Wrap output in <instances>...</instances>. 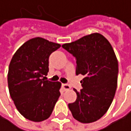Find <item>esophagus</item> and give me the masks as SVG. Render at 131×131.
Segmentation results:
<instances>
[{
  "label": "esophagus",
  "mask_w": 131,
  "mask_h": 131,
  "mask_svg": "<svg viewBox=\"0 0 131 131\" xmlns=\"http://www.w3.org/2000/svg\"><path fill=\"white\" fill-rule=\"evenodd\" d=\"M62 88L64 91H66V90H69L71 89V86L68 84H62Z\"/></svg>",
  "instance_id": "esophagus-1"
}]
</instances>
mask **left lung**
Wrapping results in <instances>:
<instances>
[{"label": "left lung", "mask_w": 131, "mask_h": 131, "mask_svg": "<svg viewBox=\"0 0 131 131\" xmlns=\"http://www.w3.org/2000/svg\"><path fill=\"white\" fill-rule=\"evenodd\" d=\"M62 47L76 58V75L82 74V89L68 104L73 117L82 123L98 120L107 112L117 88L118 60L110 42L93 33Z\"/></svg>", "instance_id": "left-lung-1"}]
</instances>
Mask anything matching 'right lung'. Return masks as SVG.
I'll return each mask as SVG.
<instances>
[{
    "label": "right lung",
    "instance_id": "obj_1",
    "mask_svg": "<svg viewBox=\"0 0 131 131\" xmlns=\"http://www.w3.org/2000/svg\"><path fill=\"white\" fill-rule=\"evenodd\" d=\"M60 45L37 37L23 43L11 60L8 72L10 96L17 110L33 122L47 119L60 96V82L45 80L50 54Z\"/></svg>",
    "mask_w": 131,
    "mask_h": 131
}]
</instances>
